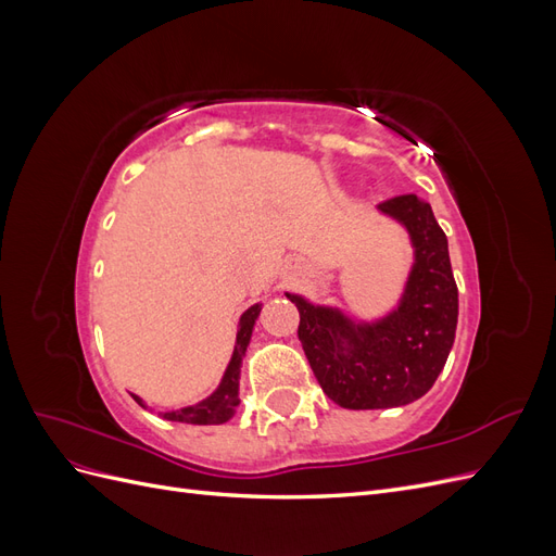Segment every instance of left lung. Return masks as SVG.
<instances>
[{
    "mask_svg": "<svg viewBox=\"0 0 556 556\" xmlns=\"http://www.w3.org/2000/svg\"><path fill=\"white\" fill-rule=\"evenodd\" d=\"M378 211L406 227L415 262L399 306L376 323L285 294L299 311V341L325 394L350 410L396 408L425 396L454 343L459 292L447 237L427 201L401 194Z\"/></svg>",
    "mask_w": 556,
    "mask_h": 556,
    "instance_id": "left-lung-1",
    "label": "left lung"
}]
</instances>
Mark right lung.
Instances as JSON below:
<instances>
[{
    "label": "right lung",
    "instance_id": "1",
    "mask_svg": "<svg viewBox=\"0 0 556 556\" xmlns=\"http://www.w3.org/2000/svg\"><path fill=\"white\" fill-rule=\"evenodd\" d=\"M262 311V304L250 306L241 319H239V331H237V345H233V355L227 364V371L217 384V390L206 396L204 401L194 403V406H185L178 410H169V413H160L164 419H172V422H185V425H223L227 419L233 417L239 408V376H241V362L250 343L252 336V327H255V319ZM134 401L139 403L141 408H146V403L131 394Z\"/></svg>",
    "mask_w": 556,
    "mask_h": 556
}]
</instances>
